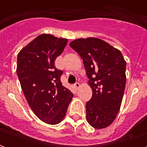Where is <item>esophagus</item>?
Returning a JSON list of instances; mask_svg holds the SVG:
<instances>
[{
    "label": "esophagus",
    "mask_w": 147,
    "mask_h": 147,
    "mask_svg": "<svg viewBox=\"0 0 147 147\" xmlns=\"http://www.w3.org/2000/svg\"><path fill=\"white\" fill-rule=\"evenodd\" d=\"M74 87H75V88H76V89H78V88H80V84H79L78 82L75 83V84H74Z\"/></svg>",
    "instance_id": "34e87169"
}]
</instances>
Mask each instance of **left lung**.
<instances>
[{
  "label": "left lung",
  "mask_w": 147,
  "mask_h": 147,
  "mask_svg": "<svg viewBox=\"0 0 147 147\" xmlns=\"http://www.w3.org/2000/svg\"><path fill=\"white\" fill-rule=\"evenodd\" d=\"M69 46L82 59L92 97L86 103V119L95 129L113 123L126 85V61L120 50L98 38L78 39Z\"/></svg>",
  "instance_id": "8db88e82"
}]
</instances>
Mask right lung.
Returning a JSON list of instances; mask_svg holds the SVG:
<instances>
[{
    "instance_id": "obj_1",
    "label": "right lung",
    "mask_w": 147,
    "mask_h": 147,
    "mask_svg": "<svg viewBox=\"0 0 147 147\" xmlns=\"http://www.w3.org/2000/svg\"><path fill=\"white\" fill-rule=\"evenodd\" d=\"M68 40L41 34L20 51L17 73L30 107L41 121L57 124L64 119L73 94L62 85L55 67Z\"/></svg>"
}]
</instances>
